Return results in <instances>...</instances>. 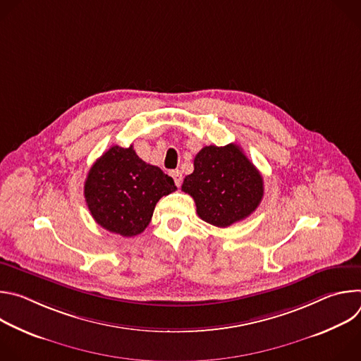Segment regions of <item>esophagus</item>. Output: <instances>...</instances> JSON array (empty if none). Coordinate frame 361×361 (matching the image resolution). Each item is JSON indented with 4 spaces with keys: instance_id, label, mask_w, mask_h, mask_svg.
I'll use <instances>...</instances> for the list:
<instances>
[{
    "instance_id": "1",
    "label": "esophagus",
    "mask_w": 361,
    "mask_h": 361,
    "mask_svg": "<svg viewBox=\"0 0 361 361\" xmlns=\"http://www.w3.org/2000/svg\"><path fill=\"white\" fill-rule=\"evenodd\" d=\"M170 174H171V177H173V180H174L176 185H177V187H180V185H181V181H183V174H181V171L174 170V171H171Z\"/></svg>"
}]
</instances>
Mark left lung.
Returning a JSON list of instances; mask_svg holds the SVG:
<instances>
[{
	"instance_id": "1",
	"label": "left lung",
	"mask_w": 361,
	"mask_h": 361,
	"mask_svg": "<svg viewBox=\"0 0 361 361\" xmlns=\"http://www.w3.org/2000/svg\"><path fill=\"white\" fill-rule=\"evenodd\" d=\"M181 190L194 198L201 220L224 228L255 212L264 183L238 145H209L195 156L194 171L184 178Z\"/></svg>"
}]
</instances>
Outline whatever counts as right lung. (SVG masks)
<instances>
[{"label": "right lung", "instance_id": "1", "mask_svg": "<svg viewBox=\"0 0 361 361\" xmlns=\"http://www.w3.org/2000/svg\"><path fill=\"white\" fill-rule=\"evenodd\" d=\"M176 190L174 180L142 161L133 145H113L90 169L84 197L102 228L133 237L149 224L159 200Z\"/></svg>", "mask_w": 361, "mask_h": 361}]
</instances>
